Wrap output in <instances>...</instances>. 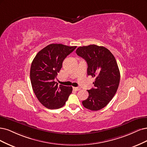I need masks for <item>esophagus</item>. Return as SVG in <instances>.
I'll use <instances>...</instances> for the list:
<instances>
[{"label":"esophagus","mask_w":147,"mask_h":147,"mask_svg":"<svg viewBox=\"0 0 147 147\" xmlns=\"http://www.w3.org/2000/svg\"><path fill=\"white\" fill-rule=\"evenodd\" d=\"M73 89L76 91H79L80 90V88H79V87H73Z\"/></svg>","instance_id":"1"}]
</instances>
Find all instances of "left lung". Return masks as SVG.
<instances>
[{
  "mask_svg": "<svg viewBox=\"0 0 147 147\" xmlns=\"http://www.w3.org/2000/svg\"><path fill=\"white\" fill-rule=\"evenodd\" d=\"M76 53L87 61V74L95 78L94 88L87 90L88 97L82 105L89 110H100L112 100L119 86L120 74L115 57L105 47L95 45L79 47Z\"/></svg>",
  "mask_w": 147,
  "mask_h": 147,
  "instance_id": "8db88e82",
  "label": "left lung"
}]
</instances>
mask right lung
<instances>
[{"instance_id": "obj_1", "label": "right lung", "mask_w": 147, "mask_h": 147, "mask_svg": "<svg viewBox=\"0 0 147 147\" xmlns=\"http://www.w3.org/2000/svg\"><path fill=\"white\" fill-rule=\"evenodd\" d=\"M76 47L51 44L39 51L32 61L30 77L33 90L46 108L56 109L63 107L72 93V87L59 86L54 79L64 59Z\"/></svg>"}]
</instances>
